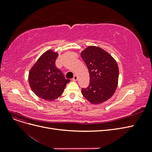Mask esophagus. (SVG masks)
Segmentation results:
<instances>
[{
    "label": "esophagus",
    "mask_w": 152,
    "mask_h": 152,
    "mask_svg": "<svg viewBox=\"0 0 152 152\" xmlns=\"http://www.w3.org/2000/svg\"><path fill=\"white\" fill-rule=\"evenodd\" d=\"M77 80H78V76L77 75H75L74 77H73V78L72 80L73 81H77Z\"/></svg>",
    "instance_id": "34e87169"
}]
</instances>
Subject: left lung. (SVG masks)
<instances>
[{
    "mask_svg": "<svg viewBox=\"0 0 152 152\" xmlns=\"http://www.w3.org/2000/svg\"><path fill=\"white\" fill-rule=\"evenodd\" d=\"M80 56L88 68L90 83L82 89L84 97L92 104H100L110 99L115 92L118 80L117 63L102 48L91 45Z\"/></svg>",
    "mask_w": 152,
    "mask_h": 152,
    "instance_id": "obj_1",
    "label": "left lung"
}]
</instances>
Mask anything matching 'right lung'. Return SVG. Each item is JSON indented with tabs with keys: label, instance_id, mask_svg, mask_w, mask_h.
Here are the masks:
<instances>
[{
	"label": "right lung",
	"instance_id": "add662e5",
	"mask_svg": "<svg viewBox=\"0 0 152 152\" xmlns=\"http://www.w3.org/2000/svg\"><path fill=\"white\" fill-rule=\"evenodd\" d=\"M58 53L49 49L41 55L30 69L28 82L32 91L40 98L54 101L65 90L66 79L62 72L55 65Z\"/></svg>",
	"mask_w": 152,
	"mask_h": 152
}]
</instances>
